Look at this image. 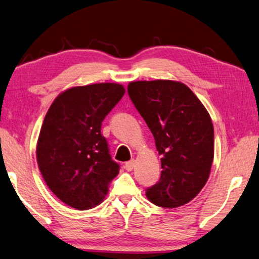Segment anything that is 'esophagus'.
Returning <instances> with one entry per match:
<instances>
[{
    "label": "esophagus",
    "instance_id": "obj_1",
    "mask_svg": "<svg viewBox=\"0 0 259 259\" xmlns=\"http://www.w3.org/2000/svg\"><path fill=\"white\" fill-rule=\"evenodd\" d=\"M134 165H136V160L134 159H132V160L127 161L125 164V168L127 169V171H132V169L134 168Z\"/></svg>",
    "mask_w": 259,
    "mask_h": 259
}]
</instances>
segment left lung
<instances>
[{"mask_svg": "<svg viewBox=\"0 0 259 259\" xmlns=\"http://www.w3.org/2000/svg\"><path fill=\"white\" fill-rule=\"evenodd\" d=\"M127 90L162 155L160 180L147 189V199L168 208L190 203L206 184L213 161L214 132L207 109L179 81H132Z\"/></svg>", "mask_w": 259, "mask_h": 259, "instance_id": "8db88e82", "label": "left lung"}]
</instances>
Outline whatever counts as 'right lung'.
<instances>
[{"instance_id": "obj_1", "label": "right lung", "mask_w": 259, "mask_h": 259, "mask_svg": "<svg viewBox=\"0 0 259 259\" xmlns=\"http://www.w3.org/2000/svg\"><path fill=\"white\" fill-rule=\"evenodd\" d=\"M123 94L125 87L114 82L70 87L55 98L45 116L37 165L49 190L70 207L97 206L118 176L101 122Z\"/></svg>"}]
</instances>
